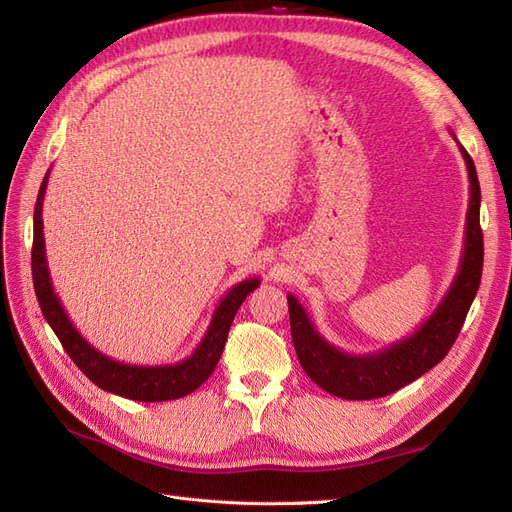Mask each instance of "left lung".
I'll use <instances>...</instances> for the list:
<instances>
[{
	"instance_id": "1",
	"label": "left lung",
	"mask_w": 512,
	"mask_h": 512,
	"mask_svg": "<svg viewBox=\"0 0 512 512\" xmlns=\"http://www.w3.org/2000/svg\"><path fill=\"white\" fill-rule=\"evenodd\" d=\"M455 138V134H453ZM459 145V143H457ZM470 179L466 239L459 269L444 299L410 337L369 354H348L324 339L294 294H288L290 333L305 374L324 391L342 399L386 397L436 367L455 344L468 316L483 273V230H480V185L470 153L459 145Z\"/></svg>"
}]
</instances>
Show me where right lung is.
<instances>
[{
	"instance_id": "obj_1",
	"label": "right lung",
	"mask_w": 512,
	"mask_h": 512,
	"mask_svg": "<svg viewBox=\"0 0 512 512\" xmlns=\"http://www.w3.org/2000/svg\"><path fill=\"white\" fill-rule=\"evenodd\" d=\"M46 183H49V173L44 175L36 209H34V250H32V275H34V288L40 303L42 314L51 329L59 337L61 346L68 352L70 359L79 365L83 374L100 386L102 391L115 393L119 397L134 399V401H168L179 399L196 391L211 374L215 365H218L226 337L230 331V324L235 320L237 309L245 301L247 294L258 288V277L239 282L232 286L220 305L215 307L211 316L209 329L205 337L200 339L196 350L179 363L170 365H130L119 363L111 356L102 354L91 346L87 339L76 331L70 322L64 305L51 284L49 265H46V252H44V230H42V200L46 194Z\"/></svg>"
}]
</instances>
